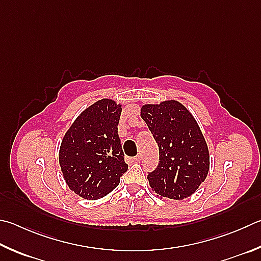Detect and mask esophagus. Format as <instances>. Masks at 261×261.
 Returning <instances> with one entry per match:
<instances>
[{
	"mask_svg": "<svg viewBox=\"0 0 261 261\" xmlns=\"http://www.w3.org/2000/svg\"><path fill=\"white\" fill-rule=\"evenodd\" d=\"M141 160H143V156H141V155H137L136 158L132 159V161H134V162H140Z\"/></svg>",
	"mask_w": 261,
	"mask_h": 261,
	"instance_id": "obj_1",
	"label": "esophagus"
}]
</instances>
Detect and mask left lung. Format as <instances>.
Instances as JSON below:
<instances>
[{
    "mask_svg": "<svg viewBox=\"0 0 261 261\" xmlns=\"http://www.w3.org/2000/svg\"><path fill=\"white\" fill-rule=\"evenodd\" d=\"M159 146L160 160L147 176L158 195L182 200L195 193L204 181L210 167V156L204 137L195 118L176 100L141 107Z\"/></svg>",
    "mask_w": 261,
    "mask_h": 261,
    "instance_id": "8db88e82",
    "label": "left lung"
}]
</instances>
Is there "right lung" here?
Listing matches in <instances>:
<instances>
[{
  "instance_id": "add662e5",
  "label": "right lung",
  "mask_w": 261,
  "mask_h": 261,
  "mask_svg": "<svg viewBox=\"0 0 261 261\" xmlns=\"http://www.w3.org/2000/svg\"><path fill=\"white\" fill-rule=\"evenodd\" d=\"M122 108L101 99L81 113L66 132L59 164L66 184L89 201L106 196L126 172L117 126Z\"/></svg>"
}]
</instances>
